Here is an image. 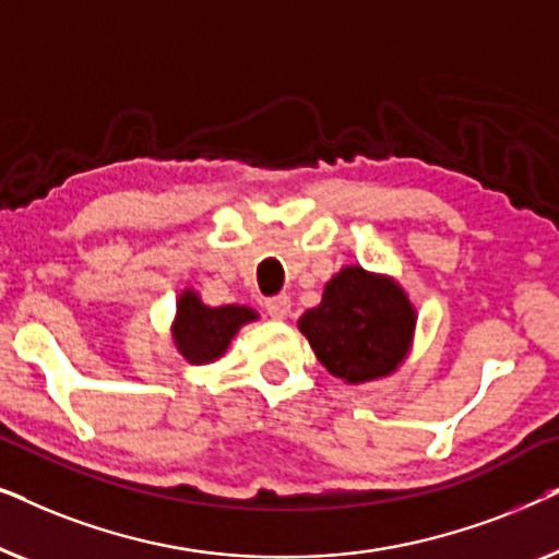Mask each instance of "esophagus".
Here are the masks:
<instances>
[{
  "label": "esophagus",
  "instance_id": "obj_1",
  "mask_svg": "<svg viewBox=\"0 0 559 559\" xmlns=\"http://www.w3.org/2000/svg\"><path fill=\"white\" fill-rule=\"evenodd\" d=\"M289 308H293V305H289L287 295H277V297H272V300L264 302V310L270 312V318H274V320H285L289 316Z\"/></svg>",
  "mask_w": 559,
  "mask_h": 559
}]
</instances>
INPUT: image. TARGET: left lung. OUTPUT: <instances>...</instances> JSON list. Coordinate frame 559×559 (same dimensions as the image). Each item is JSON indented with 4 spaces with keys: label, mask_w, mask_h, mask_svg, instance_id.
I'll return each mask as SVG.
<instances>
[{
    "label": "left lung",
    "mask_w": 559,
    "mask_h": 559,
    "mask_svg": "<svg viewBox=\"0 0 559 559\" xmlns=\"http://www.w3.org/2000/svg\"><path fill=\"white\" fill-rule=\"evenodd\" d=\"M312 354L346 384L392 377L412 354L417 308L392 274L346 264L325 282L323 297L297 320Z\"/></svg>",
    "instance_id": "1"
}]
</instances>
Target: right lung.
<instances>
[{"instance_id":"obj_1","label":"right lung","mask_w":559,"mask_h":559,"mask_svg":"<svg viewBox=\"0 0 559 559\" xmlns=\"http://www.w3.org/2000/svg\"><path fill=\"white\" fill-rule=\"evenodd\" d=\"M254 320H259V312L249 305L211 308L193 287H186L175 305L170 333L175 348L188 364H211L224 356L236 333Z\"/></svg>"}]
</instances>
